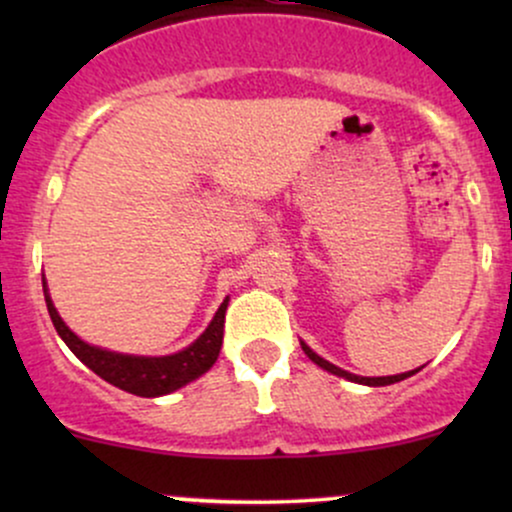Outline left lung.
<instances>
[{
    "mask_svg": "<svg viewBox=\"0 0 512 512\" xmlns=\"http://www.w3.org/2000/svg\"><path fill=\"white\" fill-rule=\"evenodd\" d=\"M301 346H303L305 356H308L310 361L315 363V366L325 368L327 373H332V375H339V378H344V380H351V383H358V385H368V387H383V385L399 383V380H404V378H409V375L419 373V368H416V370H409V373H399V375H383V378H363V375H354V373H349V370H342V368H339V366H334V363L325 361V358H322V356H317L315 351L310 349V346L305 344V342H301Z\"/></svg>",
    "mask_w": 512,
    "mask_h": 512,
    "instance_id": "left-lung-1",
    "label": "left lung"
}]
</instances>
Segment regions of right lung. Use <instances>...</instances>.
<instances>
[{
  "label": "right lung",
  "mask_w": 512,
  "mask_h": 512,
  "mask_svg": "<svg viewBox=\"0 0 512 512\" xmlns=\"http://www.w3.org/2000/svg\"><path fill=\"white\" fill-rule=\"evenodd\" d=\"M43 293L45 303H48V313L52 317L57 334L62 342L72 349V354L79 358L84 366H88L96 375H101L105 383L120 387V390L129 392L137 397H161L170 395V392L180 390L199 375H204L214 366L219 358L221 344H223V322H226V308L228 298L219 305L214 320L190 346L178 351V354L168 356H134V354H120V351L101 349L84 342L81 337L64 325V320L57 313L55 303H52L48 293V281L43 274Z\"/></svg>",
  "instance_id": "obj_1"
}]
</instances>
